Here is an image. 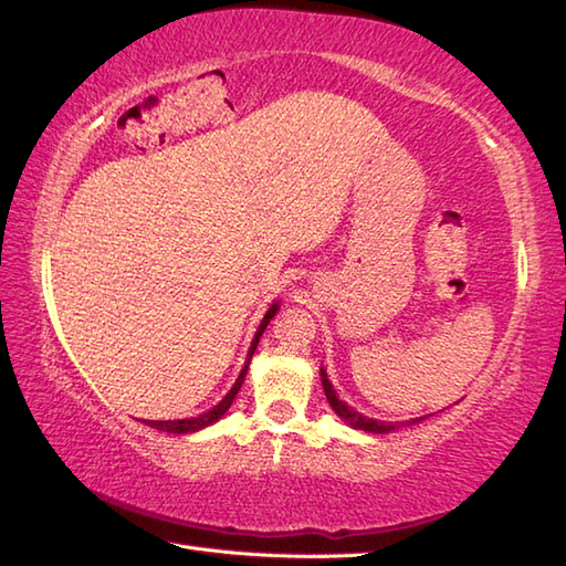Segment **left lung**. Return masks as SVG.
Here are the masks:
<instances>
[{"mask_svg": "<svg viewBox=\"0 0 566 566\" xmlns=\"http://www.w3.org/2000/svg\"><path fill=\"white\" fill-rule=\"evenodd\" d=\"M322 373V387H324V395H326V399H329V405H332V409L338 413V417H342L346 423H350L354 426V429H358V431H368V433H389V431H395V429H401V426H411V423H419V421H423L426 417H419V419H411V421H401V423H392V421H378V419H368V417H363V413H358L354 407H348L346 401H342L336 397V389L332 387V382H329V378H326V373H324V368L319 370Z\"/></svg>", "mask_w": 566, "mask_h": 566, "instance_id": "obj_1", "label": "left lung"}]
</instances>
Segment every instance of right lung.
<instances>
[{
  "mask_svg": "<svg viewBox=\"0 0 566 566\" xmlns=\"http://www.w3.org/2000/svg\"><path fill=\"white\" fill-rule=\"evenodd\" d=\"M275 312H279V303L271 305V310L266 312V317L261 319L259 329H256V336H254V342H251V348H249V354H247L244 370L240 373V378H237V382L232 385L230 392L224 395V399L220 401V405H216V407H212V409H210V411H206V413H198V417H193V419H177V421H143V423L153 426V429H157V431H167V433H193V431L206 429V426H210V423H216V421L222 417V413L232 407V401H234L237 392H240V387H242V382H244V375H247V368H249V360H251V356H254L259 338H261L263 329H266V326H269V322L273 319Z\"/></svg>",
  "mask_w": 566,
  "mask_h": 566,
  "instance_id": "right-lung-1",
  "label": "right lung"
}]
</instances>
